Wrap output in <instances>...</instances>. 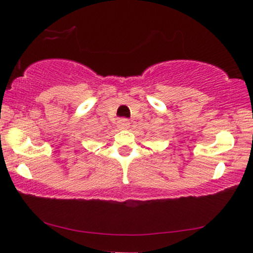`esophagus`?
I'll list each match as a JSON object with an SVG mask.
<instances>
[{
  "label": "esophagus",
  "mask_w": 253,
  "mask_h": 253,
  "mask_svg": "<svg viewBox=\"0 0 253 253\" xmlns=\"http://www.w3.org/2000/svg\"><path fill=\"white\" fill-rule=\"evenodd\" d=\"M117 126H119L120 129H129L130 121L126 119H121L119 120V122H117Z\"/></svg>",
  "instance_id": "1"
}]
</instances>
